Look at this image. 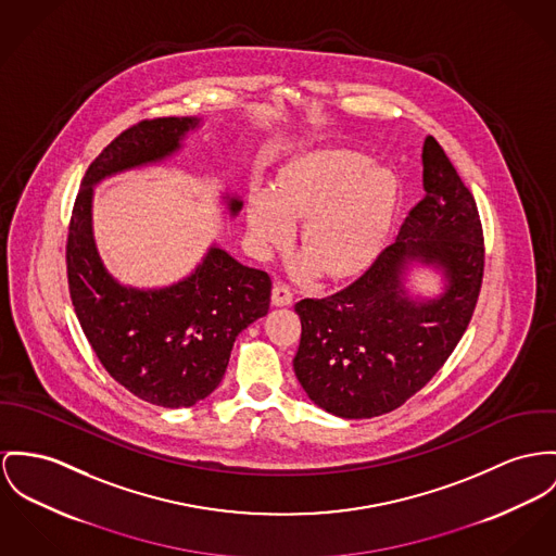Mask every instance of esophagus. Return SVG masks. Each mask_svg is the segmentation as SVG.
Masks as SVG:
<instances>
[{"label": "esophagus", "instance_id": "obj_1", "mask_svg": "<svg viewBox=\"0 0 556 556\" xmlns=\"http://www.w3.org/2000/svg\"><path fill=\"white\" fill-rule=\"evenodd\" d=\"M292 300H294V294L288 283H283V281L275 283V288H273V304L275 306H288V304H292Z\"/></svg>", "mask_w": 556, "mask_h": 556}]
</instances>
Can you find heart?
Masks as SVG:
<instances>
[{
  "label": "heart",
  "instance_id": "obj_1",
  "mask_svg": "<svg viewBox=\"0 0 556 556\" xmlns=\"http://www.w3.org/2000/svg\"><path fill=\"white\" fill-rule=\"evenodd\" d=\"M400 199L395 175L353 150H324L288 167L275 194L260 188L248 205V224L266 252L294 237L292 219H304L300 245L304 268L332 279L362 273L381 254Z\"/></svg>",
  "mask_w": 556,
  "mask_h": 556
}]
</instances>
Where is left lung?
Wrapping results in <instances>:
<instances>
[{"label":"left lung","mask_w":556,"mask_h":556,"mask_svg":"<svg viewBox=\"0 0 556 556\" xmlns=\"http://www.w3.org/2000/svg\"><path fill=\"white\" fill-rule=\"evenodd\" d=\"M424 188L395 243L359 279L332 296L294 304L302 326L294 372L308 397L337 417L370 419L400 408L468 330L484 275L482 222L431 135ZM415 256L445 268L450 286L440 300L415 305L403 294L401 268Z\"/></svg>","instance_id":"1"}]
</instances>
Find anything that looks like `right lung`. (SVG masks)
Segmentation results:
<instances>
[{"label": "right lung", "mask_w": 556, "mask_h": 556, "mask_svg": "<svg viewBox=\"0 0 556 556\" xmlns=\"http://www.w3.org/2000/svg\"><path fill=\"white\" fill-rule=\"evenodd\" d=\"M194 118H152L123 130L86 169L65 245L67 283L86 341L116 383L163 406H192L222 381L239 332L270 306L268 273L214 248L186 281L167 290L123 288L92 241V184L172 154ZM237 214L241 201H230Z\"/></svg>", "instance_id": "obj_1"}]
</instances>
